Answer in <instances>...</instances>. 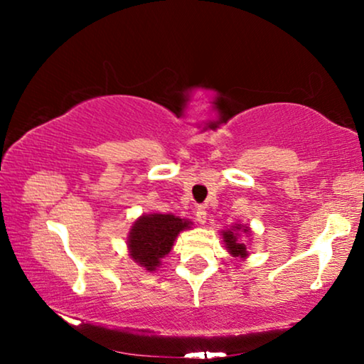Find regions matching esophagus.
Segmentation results:
<instances>
[{"mask_svg": "<svg viewBox=\"0 0 364 364\" xmlns=\"http://www.w3.org/2000/svg\"><path fill=\"white\" fill-rule=\"evenodd\" d=\"M196 218H197L198 223H205L207 222V210H205V207L197 205V208H196Z\"/></svg>", "mask_w": 364, "mask_h": 364, "instance_id": "obj_1", "label": "esophagus"}]
</instances>
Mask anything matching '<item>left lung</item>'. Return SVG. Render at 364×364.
<instances>
[{
    "instance_id": "1",
    "label": "left lung",
    "mask_w": 364,
    "mask_h": 364,
    "mask_svg": "<svg viewBox=\"0 0 364 364\" xmlns=\"http://www.w3.org/2000/svg\"><path fill=\"white\" fill-rule=\"evenodd\" d=\"M235 230H240V225L233 228V232H232V230L223 232V242L227 243L228 252H230L233 257H247V255H248V253H247V247L243 245V243H238V242H237V233H235ZM243 230L248 232V228L245 227V228H243Z\"/></svg>"
}]
</instances>
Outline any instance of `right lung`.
<instances>
[{"label":"right lung","instance_id":"right-lung-1","mask_svg":"<svg viewBox=\"0 0 364 364\" xmlns=\"http://www.w3.org/2000/svg\"><path fill=\"white\" fill-rule=\"evenodd\" d=\"M191 222L176 215L152 213L144 215L134 223L129 235V252L139 265L154 272L161 265V258L171 252L178 232L188 228Z\"/></svg>","mask_w":364,"mask_h":364}]
</instances>
